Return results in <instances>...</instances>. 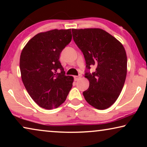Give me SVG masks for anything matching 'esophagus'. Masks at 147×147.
Returning <instances> with one entry per match:
<instances>
[{
  "label": "esophagus",
  "instance_id": "obj_1",
  "mask_svg": "<svg viewBox=\"0 0 147 147\" xmlns=\"http://www.w3.org/2000/svg\"><path fill=\"white\" fill-rule=\"evenodd\" d=\"M81 77H82V75H81V74H80L79 76H75V77H74V79H75L76 81H77V80H79L80 78H81Z\"/></svg>",
  "mask_w": 147,
  "mask_h": 147
}]
</instances>
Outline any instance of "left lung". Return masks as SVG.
I'll return each mask as SVG.
<instances>
[{
    "mask_svg": "<svg viewBox=\"0 0 147 147\" xmlns=\"http://www.w3.org/2000/svg\"><path fill=\"white\" fill-rule=\"evenodd\" d=\"M74 41L82 51L88 69L89 88L83 92L85 100L96 109L109 108L120 96L127 73V57L120 42L99 28L72 29Z\"/></svg>",
    "mask_w": 147,
    "mask_h": 147,
    "instance_id": "1",
    "label": "left lung"
}]
</instances>
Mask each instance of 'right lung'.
Here are the masks:
<instances>
[{
    "label": "right lung",
    "instance_id": "add662e5",
    "mask_svg": "<svg viewBox=\"0 0 147 147\" xmlns=\"http://www.w3.org/2000/svg\"><path fill=\"white\" fill-rule=\"evenodd\" d=\"M71 38V29L41 32L30 39L22 50L19 63L22 81L40 107L47 110L58 108L71 89L74 78L65 75L59 60Z\"/></svg>",
    "mask_w": 147,
    "mask_h": 147
}]
</instances>
